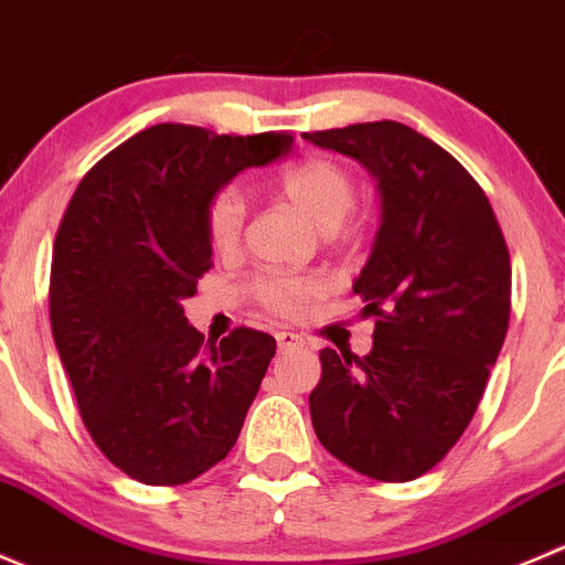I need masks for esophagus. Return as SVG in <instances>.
I'll return each mask as SVG.
<instances>
[{
	"label": "esophagus",
	"instance_id": "34e87169",
	"mask_svg": "<svg viewBox=\"0 0 565 565\" xmlns=\"http://www.w3.org/2000/svg\"><path fill=\"white\" fill-rule=\"evenodd\" d=\"M276 342H278V348H281V350H289V348H300V344H303V339H300L298 333H292V331H278Z\"/></svg>",
	"mask_w": 565,
	"mask_h": 565
}]
</instances>
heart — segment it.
Listing matches in <instances>:
<instances>
[{
	"instance_id": "b5f03b06",
	"label": "heart",
	"mask_w": 565,
	"mask_h": 565,
	"mask_svg": "<svg viewBox=\"0 0 565 565\" xmlns=\"http://www.w3.org/2000/svg\"><path fill=\"white\" fill-rule=\"evenodd\" d=\"M278 190L292 204L295 212L306 217L320 232H337L348 217L355 201V184L348 168L331 157H309L298 166L287 168L278 179ZM245 201L237 188H221L210 199L204 212V228L210 245L217 254L237 248L243 234ZM317 276L298 273H262L250 281V295L262 309L281 317H295L306 309L309 300L322 292Z\"/></svg>"
}]
</instances>
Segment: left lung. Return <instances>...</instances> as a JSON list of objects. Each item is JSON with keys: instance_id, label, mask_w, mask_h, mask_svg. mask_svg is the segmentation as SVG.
I'll use <instances>...</instances> for the list:
<instances>
[{"instance_id": "left-lung-1", "label": "left lung", "mask_w": 565, "mask_h": 565, "mask_svg": "<svg viewBox=\"0 0 565 565\" xmlns=\"http://www.w3.org/2000/svg\"><path fill=\"white\" fill-rule=\"evenodd\" d=\"M375 177L381 226L353 292L372 350H320V445L383 483L434 469L469 428L511 317V256L489 199L441 146L397 120L306 131Z\"/></svg>"}]
</instances>
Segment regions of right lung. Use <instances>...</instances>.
Wrapping results in <instances>:
<instances>
[{"label":"right lung","instance_id":"obj_1","mask_svg":"<svg viewBox=\"0 0 565 565\" xmlns=\"http://www.w3.org/2000/svg\"><path fill=\"white\" fill-rule=\"evenodd\" d=\"M289 149L284 131L157 124L102 157L68 201L49 281L54 344L87 434L137 483H190L237 445L276 339L234 328L204 342L182 300L212 267V195Z\"/></svg>","mask_w":565,"mask_h":565}]
</instances>
